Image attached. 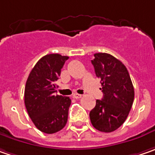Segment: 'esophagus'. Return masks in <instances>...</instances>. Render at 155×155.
I'll return each instance as SVG.
<instances>
[{
    "label": "esophagus",
    "instance_id": "obj_1",
    "mask_svg": "<svg viewBox=\"0 0 155 155\" xmlns=\"http://www.w3.org/2000/svg\"><path fill=\"white\" fill-rule=\"evenodd\" d=\"M81 94H76V93H74V94H73V97L74 98V99H80V98H81Z\"/></svg>",
    "mask_w": 155,
    "mask_h": 155
}]
</instances>
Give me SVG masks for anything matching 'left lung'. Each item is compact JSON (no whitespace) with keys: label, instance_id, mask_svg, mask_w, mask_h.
Wrapping results in <instances>:
<instances>
[{"label":"left lung","instance_id":"obj_1","mask_svg":"<svg viewBox=\"0 0 155 155\" xmlns=\"http://www.w3.org/2000/svg\"><path fill=\"white\" fill-rule=\"evenodd\" d=\"M91 61L94 72L101 79L103 97L96 101L89 117L94 128L110 133L119 128L127 117L134 99L131 78L125 65L106 53L94 54Z\"/></svg>","mask_w":155,"mask_h":155}]
</instances>
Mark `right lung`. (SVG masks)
<instances>
[{
	"instance_id": "obj_1",
	"label": "right lung",
	"mask_w": 155,
	"mask_h": 155,
	"mask_svg": "<svg viewBox=\"0 0 155 155\" xmlns=\"http://www.w3.org/2000/svg\"><path fill=\"white\" fill-rule=\"evenodd\" d=\"M68 56L47 54L35 65L26 82L24 101L28 114L40 131L54 134L68 121L69 97L56 94L55 81Z\"/></svg>"
}]
</instances>
